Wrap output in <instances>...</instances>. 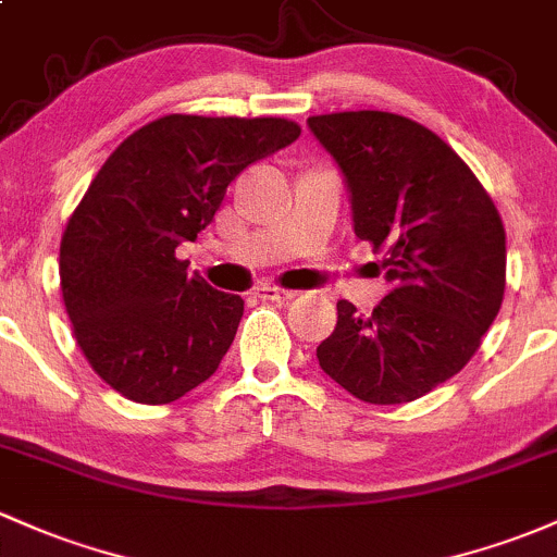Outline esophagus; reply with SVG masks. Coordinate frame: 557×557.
<instances>
[{
  "label": "esophagus",
  "mask_w": 557,
  "mask_h": 557,
  "mask_svg": "<svg viewBox=\"0 0 557 557\" xmlns=\"http://www.w3.org/2000/svg\"><path fill=\"white\" fill-rule=\"evenodd\" d=\"M257 297H262V300H271V302H289L295 300L297 292L292 289H281V286H273V284H265L257 289Z\"/></svg>",
  "instance_id": "1"
}]
</instances>
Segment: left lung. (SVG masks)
Wrapping results in <instances>:
<instances>
[{
    "label": "left lung",
    "instance_id": "obj_1",
    "mask_svg": "<svg viewBox=\"0 0 557 557\" xmlns=\"http://www.w3.org/2000/svg\"><path fill=\"white\" fill-rule=\"evenodd\" d=\"M350 190L352 231L382 255L391 295L337 302L321 369L367 404H409L481 348L505 297V225L472 170L422 124L387 111L308 119Z\"/></svg>",
    "mask_w": 557,
    "mask_h": 557
}]
</instances>
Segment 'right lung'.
Segmentation results:
<instances>
[{
  "instance_id": "obj_1",
  "label": "right lung",
  "mask_w": 557,
  "mask_h": 557,
  "mask_svg": "<svg viewBox=\"0 0 557 557\" xmlns=\"http://www.w3.org/2000/svg\"><path fill=\"white\" fill-rule=\"evenodd\" d=\"M300 137L276 116L170 113L106 159L61 238V292L89 367L135 404H172L218 372L244 300L175 249L214 220L228 185Z\"/></svg>"
}]
</instances>
